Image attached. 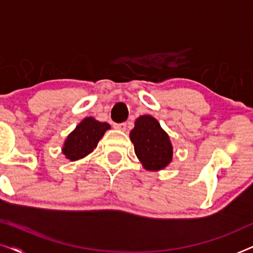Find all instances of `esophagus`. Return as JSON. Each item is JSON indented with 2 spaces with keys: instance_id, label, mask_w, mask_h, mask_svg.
Returning a JSON list of instances; mask_svg holds the SVG:
<instances>
[{
  "instance_id": "1",
  "label": "esophagus",
  "mask_w": 253,
  "mask_h": 253,
  "mask_svg": "<svg viewBox=\"0 0 253 253\" xmlns=\"http://www.w3.org/2000/svg\"><path fill=\"white\" fill-rule=\"evenodd\" d=\"M114 127H115V129H117V130H120V131H126V123L115 124V126H114Z\"/></svg>"
}]
</instances>
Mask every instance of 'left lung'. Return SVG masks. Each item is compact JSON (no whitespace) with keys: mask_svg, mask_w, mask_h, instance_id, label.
<instances>
[{"mask_svg":"<svg viewBox=\"0 0 253 253\" xmlns=\"http://www.w3.org/2000/svg\"><path fill=\"white\" fill-rule=\"evenodd\" d=\"M130 139L138 160L146 170H162L171 162V141L168 133L153 116L141 115L138 117L130 132Z\"/></svg>","mask_w":253,"mask_h":253,"instance_id":"obj_1","label":"left lung"}]
</instances>
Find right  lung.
Listing matches in <instances>:
<instances>
[{
  "label": "right lung",
  "instance_id": "1",
  "mask_svg": "<svg viewBox=\"0 0 253 253\" xmlns=\"http://www.w3.org/2000/svg\"><path fill=\"white\" fill-rule=\"evenodd\" d=\"M109 129L108 123L99 122L92 116L85 117L75 130L68 134L62 147V153L70 161L87 157L98 146L99 140Z\"/></svg>",
  "mask_w": 253,
  "mask_h": 253
}]
</instances>
